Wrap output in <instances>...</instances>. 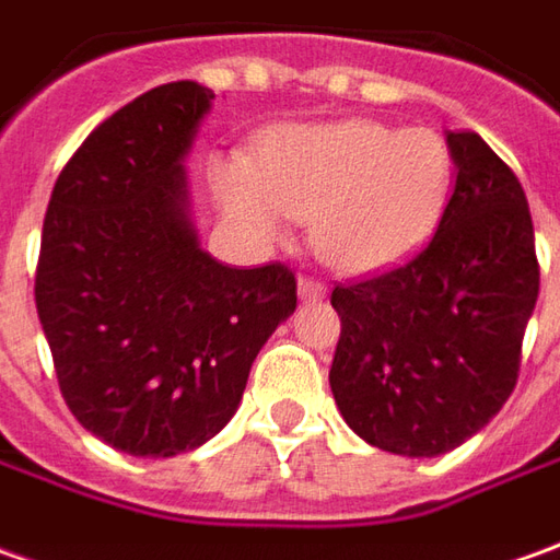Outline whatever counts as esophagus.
<instances>
[{"mask_svg":"<svg viewBox=\"0 0 560 560\" xmlns=\"http://www.w3.org/2000/svg\"><path fill=\"white\" fill-rule=\"evenodd\" d=\"M325 291H328V288H325V281L310 279V276H300V281H296V294H300L303 303H315V300H322Z\"/></svg>","mask_w":560,"mask_h":560,"instance_id":"esophagus-1","label":"esophagus"}]
</instances>
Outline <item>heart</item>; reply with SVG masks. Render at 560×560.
I'll list each match as a JSON object with an SVG mask.
<instances>
[{"mask_svg": "<svg viewBox=\"0 0 560 560\" xmlns=\"http://www.w3.org/2000/svg\"><path fill=\"white\" fill-rule=\"evenodd\" d=\"M451 184L454 155L432 128L346 119L288 128L254 165L232 168L226 201L269 242L312 220L315 250L330 266L374 272L423 248Z\"/></svg>", "mask_w": 560, "mask_h": 560, "instance_id": "obj_1", "label": "heart"}]
</instances>
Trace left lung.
I'll return each instance as SVG.
<instances>
[{
	"label": "left lung",
	"instance_id": "obj_1",
	"mask_svg": "<svg viewBox=\"0 0 560 560\" xmlns=\"http://www.w3.org/2000/svg\"><path fill=\"white\" fill-rule=\"evenodd\" d=\"M456 184L432 242L374 279L337 284L330 392L380 451L439 456L500 413L539 294L518 177L475 131H447Z\"/></svg>",
	"mask_w": 560,
	"mask_h": 560
}]
</instances>
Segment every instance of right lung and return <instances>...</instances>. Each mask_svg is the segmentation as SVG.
Masks as SVG:
<instances>
[{"mask_svg":"<svg viewBox=\"0 0 560 560\" xmlns=\"http://www.w3.org/2000/svg\"><path fill=\"white\" fill-rule=\"evenodd\" d=\"M211 101L168 82L121 106L72 152L42 223L36 310L63 401L131 456L214 439L296 310L288 266L232 269L201 250L184 159Z\"/></svg>","mask_w":560,"mask_h":560,"instance_id":"1","label":"right lung"}]
</instances>
